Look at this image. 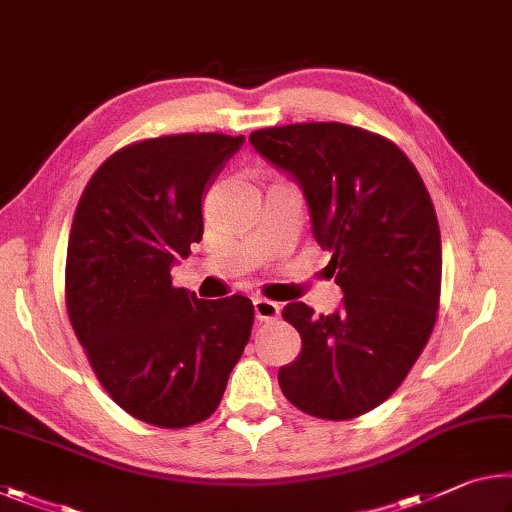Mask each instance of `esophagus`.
<instances>
[{
    "label": "esophagus",
    "mask_w": 512,
    "mask_h": 512,
    "mask_svg": "<svg viewBox=\"0 0 512 512\" xmlns=\"http://www.w3.org/2000/svg\"><path fill=\"white\" fill-rule=\"evenodd\" d=\"M253 305H255V316L259 323H269L280 316V305L273 303L269 298H255Z\"/></svg>",
    "instance_id": "obj_1"
}]
</instances>
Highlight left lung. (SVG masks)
Wrapping results in <instances>:
<instances>
[{"instance_id":"obj_1","label":"left lung","mask_w":512,"mask_h":512,"mask_svg":"<svg viewBox=\"0 0 512 512\" xmlns=\"http://www.w3.org/2000/svg\"><path fill=\"white\" fill-rule=\"evenodd\" d=\"M250 143L303 186L344 291L332 314L285 305L303 351L278 371L280 389L307 415L355 419L399 389L435 328L442 241L431 193L399 145L362 127L294 123L257 129Z\"/></svg>"}]
</instances>
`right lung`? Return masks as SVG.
Listing matches in <instances>:
<instances>
[{"label":"right lung","mask_w":512,"mask_h":512,"mask_svg":"<svg viewBox=\"0 0 512 512\" xmlns=\"http://www.w3.org/2000/svg\"><path fill=\"white\" fill-rule=\"evenodd\" d=\"M241 143L218 132L129 143L95 170L72 218V330L104 392L157 428L214 415L253 330L250 298L200 300L170 280L202 239V191Z\"/></svg>","instance_id":"add662e5"}]
</instances>
